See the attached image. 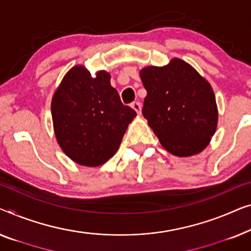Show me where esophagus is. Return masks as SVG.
<instances>
[{"instance_id": "obj_1", "label": "esophagus", "mask_w": 251, "mask_h": 251, "mask_svg": "<svg viewBox=\"0 0 251 251\" xmlns=\"http://www.w3.org/2000/svg\"><path fill=\"white\" fill-rule=\"evenodd\" d=\"M130 105H132V108L137 112V114H141V108H142V105H141L140 102L134 101V102H132V104Z\"/></svg>"}]
</instances>
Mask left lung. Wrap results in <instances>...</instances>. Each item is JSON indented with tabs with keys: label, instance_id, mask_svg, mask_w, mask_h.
<instances>
[{
	"label": "left lung",
	"instance_id": "left-lung-1",
	"mask_svg": "<svg viewBox=\"0 0 251 251\" xmlns=\"http://www.w3.org/2000/svg\"><path fill=\"white\" fill-rule=\"evenodd\" d=\"M140 76L147 90L142 114L161 146L177 157L202 151L217 126L210 84L181 59L165 67H147Z\"/></svg>",
	"mask_w": 251,
	"mask_h": 251
}]
</instances>
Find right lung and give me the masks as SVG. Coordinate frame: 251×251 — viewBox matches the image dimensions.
I'll list each match as a JSON object with an SVG mask.
<instances>
[{"label": "right lung", "mask_w": 251, "mask_h": 251, "mask_svg": "<svg viewBox=\"0 0 251 251\" xmlns=\"http://www.w3.org/2000/svg\"><path fill=\"white\" fill-rule=\"evenodd\" d=\"M51 112L63 152L90 167L114 156L136 116L134 109L123 104L107 72L92 76L83 66L74 67L63 77L52 99Z\"/></svg>", "instance_id": "right-lung-1"}]
</instances>
